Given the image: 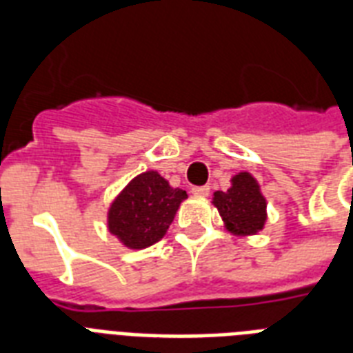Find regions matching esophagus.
<instances>
[{
    "mask_svg": "<svg viewBox=\"0 0 353 353\" xmlns=\"http://www.w3.org/2000/svg\"><path fill=\"white\" fill-rule=\"evenodd\" d=\"M210 188L207 187V185H203V187H194L192 188V194L194 196H199V198H205V196H209Z\"/></svg>",
    "mask_w": 353,
    "mask_h": 353,
    "instance_id": "34e87169",
    "label": "esophagus"
}]
</instances>
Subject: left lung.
Listing matches in <instances>:
<instances>
[{"mask_svg": "<svg viewBox=\"0 0 353 353\" xmlns=\"http://www.w3.org/2000/svg\"><path fill=\"white\" fill-rule=\"evenodd\" d=\"M212 203L220 210L225 227L238 236L256 234L265 223V198L260 194L256 179L241 172L232 177V187L227 192H214Z\"/></svg>", "mask_w": 353, "mask_h": 353, "instance_id": "left-lung-1", "label": "left lung"}]
</instances>
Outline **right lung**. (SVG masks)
Wrapping results in <instances>:
<instances>
[{"instance_id": "right-lung-1", "label": "right lung", "mask_w": 353, "mask_h": 353, "mask_svg": "<svg viewBox=\"0 0 353 353\" xmlns=\"http://www.w3.org/2000/svg\"><path fill=\"white\" fill-rule=\"evenodd\" d=\"M187 192L172 188L165 177L148 170L128 183L108 212V229L130 249L154 245L165 236Z\"/></svg>"}]
</instances>
